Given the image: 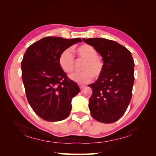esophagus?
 <instances>
[{
	"label": "esophagus",
	"instance_id": "obj_1",
	"mask_svg": "<svg viewBox=\"0 0 156 156\" xmlns=\"http://www.w3.org/2000/svg\"><path fill=\"white\" fill-rule=\"evenodd\" d=\"M78 87H79V88H80V89H82L85 87V86L84 84H78Z\"/></svg>",
	"mask_w": 156,
	"mask_h": 156
}]
</instances>
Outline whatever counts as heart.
<instances>
[{
  "mask_svg": "<svg viewBox=\"0 0 156 156\" xmlns=\"http://www.w3.org/2000/svg\"><path fill=\"white\" fill-rule=\"evenodd\" d=\"M78 58L85 60L82 65L81 72H76L69 76L72 81L84 84L90 82L92 76L98 78L103 69V62L98 57V52L91 45H82L75 49ZM59 64L62 70L70 73L74 68V57L69 49L63 51L59 56Z\"/></svg>",
  "mask_w": 156,
  "mask_h": 156,
  "instance_id": "heart-1",
  "label": "heart"
}]
</instances>
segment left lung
I'll list each match as a JSON object with an SVG mask.
<instances>
[{"instance_id":"obj_1","label":"left lung","mask_w":156,"mask_h":156,"mask_svg":"<svg viewBox=\"0 0 156 156\" xmlns=\"http://www.w3.org/2000/svg\"><path fill=\"white\" fill-rule=\"evenodd\" d=\"M103 59V69L94 83L89 109L96 120L112 123L125 112L131 101L134 83V61L131 53L117 42L105 38L82 39Z\"/></svg>"}]
</instances>
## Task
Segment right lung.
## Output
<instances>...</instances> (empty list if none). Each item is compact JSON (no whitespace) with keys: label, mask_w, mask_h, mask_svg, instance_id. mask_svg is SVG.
<instances>
[{"label":"right lung","mask_w":156,"mask_h":156,"mask_svg":"<svg viewBox=\"0 0 156 156\" xmlns=\"http://www.w3.org/2000/svg\"><path fill=\"white\" fill-rule=\"evenodd\" d=\"M78 42H82L80 38L44 37L29 46L23 56L21 70L26 97L33 110L45 121L67 118L72 99L80 92L58 62L63 51Z\"/></svg>","instance_id":"right-lung-1"}]
</instances>
